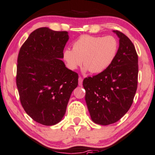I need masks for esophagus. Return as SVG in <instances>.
<instances>
[{"instance_id":"1","label":"esophagus","mask_w":155,"mask_h":155,"mask_svg":"<svg viewBox=\"0 0 155 155\" xmlns=\"http://www.w3.org/2000/svg\"><path fill=\"white\" fill-rule=\"evenodd\" d=\"M82 83H83V78L81 77H78V85H79L80 86H81Z\"/></svg>"}]
</instances>
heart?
<instances>
[{"mask_svg":"<svg viewBox=\"0 0 155 155\" xmlns=\"http://www.w3.org/2000/svg\"><path fill=\"white\" fill-rule=\"evenodd\" d=\"M118 42L113 36L94 37L84 35L73 44V48H66L63 58L67 66L74 70L82 63L92 74L104 71L114 61Z\"/></svg>","mask_w":155,"mask_h":155,"instance_id":"heart-1","label":"heart"}]
</instances>
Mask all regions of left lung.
I'll return each mask as SVG.
<instances>
[{
    "instance_id": "8db88e82",
    "label": "left lung",
    "mask_w": 155,
    "mask_h": 155,
    "mask_svg": "<svg viewBox=\"0 0 155 155\" xmlns=\"http://www.w3.org/2000/svg\"><path fill=\"white\" fill-rule=\"evenodd\" d=\"M118 36L119 48L114 61L104 71L85 78V102L92 120L108 125L118 121L133 103L138 84V55L125 35Z\"/></svg>"
}]
</instances>
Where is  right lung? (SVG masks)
Instances as JSON below:
<instances>
[{"label":"right lung","instance_id":"add662e5","mask_svg":"<svg viewBox=\"0 0 155 155\" xmlns=\"http://www.w3.org/2000/svg\"><path fill=\"white\" fill-rule=\"evenodd\" d=\"M68 40L67 31L40 28L18 52L16 83L21 104L33 120L43 125L61 120L78 85V74L61 60Z\"/></svg>","mask_w":155,"mask_h":155}]
</instances>
